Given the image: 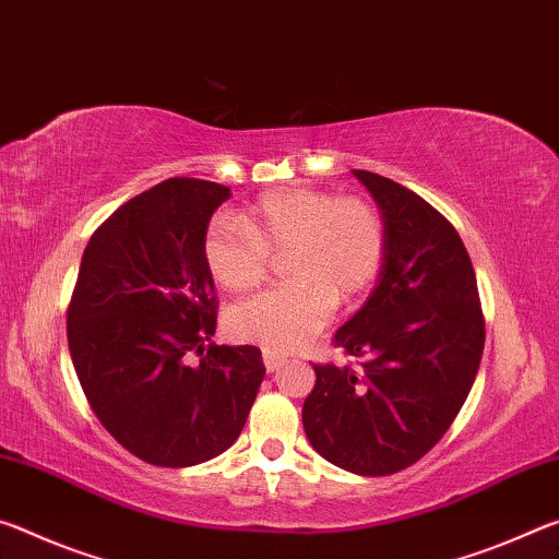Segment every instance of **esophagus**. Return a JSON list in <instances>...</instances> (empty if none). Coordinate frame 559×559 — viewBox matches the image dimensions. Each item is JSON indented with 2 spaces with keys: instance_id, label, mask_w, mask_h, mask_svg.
Wrapping results in <instances>:
<instances>
[{
  "instance_id": "1",
  "label": "esophagus",
  "mask_w": 559,
  "mask_h": 559,
  "mask_svg": "<svg viewBox=\"0 0 559 559\" xmlns=\"http://www.w3.org/2000/svg\"><path fill=\"white\" fill-rule=\"evenodd\" d=\"M262 361H264V369H267V371H277L280 366L285 364L287 359H285V356H282V354H277V352H267V349H264V352H262Z\"/></svg>"
}]
</instances>
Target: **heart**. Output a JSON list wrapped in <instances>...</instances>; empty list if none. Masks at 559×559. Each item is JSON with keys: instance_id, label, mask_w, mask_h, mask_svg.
Masks as SVG:
<instances>
[{"instance_id": "b5f03b06", "label": "heart", "mask_w": 559, "mask_h": 559, "mask_svg": "<svg viewBox=\"0 0 559 559\" xmlns=\"http://www.w3.org/2000/svg\"><path fill=\"white\" fill-rule=\"evenodd\" d=\"M287 250V285L245 301L230 317L237 340L267 352L297 349L332 319L336 301L349 307L373 287L386 262V219L366 198L282 188L247 205L240 223L215 217L203 235L207 272L235 295L258 289L272 254Z\"/></svg>"}]
</instances>
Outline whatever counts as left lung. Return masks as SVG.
Wrapping results in <instances>:
<instances>
[{
    "instance_id": "1",
    "label": "left lung",
    "mask_w": 559,
    "mask_h": 559,
    "mask_svg": "<svg viewBox=\"0 0 559 559\" xmlns=\"http://www.w3.org/2000/svg\"><path fill=\"white\" fill-rule=\"evenodd\" d=\"M354 176L386 219V262L332 340L356 364H314L301 424L322 459L377 478L424 459L451 428L478 373L486 317L455 227L414 190Z\"/></svg>"
}]
</instances>
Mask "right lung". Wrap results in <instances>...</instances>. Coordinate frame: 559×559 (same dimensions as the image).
Returning <instances> with one entry per match:
<instances>
[{
	"label": "right lung",
	"instance_id": "1",
	"mask_svg": "<svg viewBox=\"0 0 559 559\" xmlns=\"http://www.w3.org/2000/svg\"><path fill=\"white\" fill-rule=\"evenodd\" d=\"M227 198L213 180L168 178L128 200L91 235L67 309L91 411L128 453L160 468L227 451L264 379L258 346H204L217 297L203 235Z\"/></svg>",
	"mask_w": 559,
	"mask_h": 559
}]
</instances>
